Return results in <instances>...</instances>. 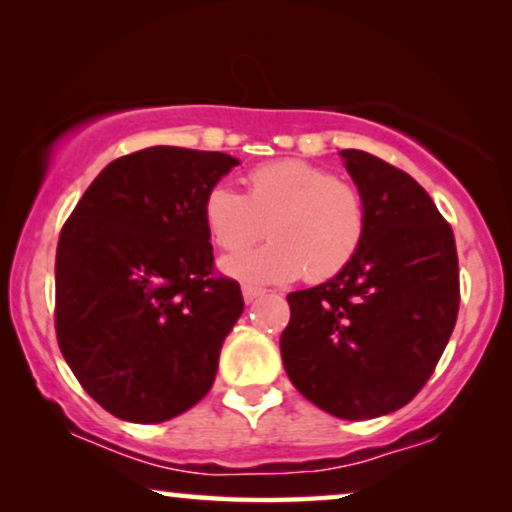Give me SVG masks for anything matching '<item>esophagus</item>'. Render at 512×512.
<instances>
[{
  "mask_svg": "<svg viewBox=\"0 0 512 512\" xmlns=\"http://www.w3.org/2000/svg\"><path fill=\"white\" fill-rule=\"evenodd\" d=\"M263 289H258V286H251V284H244L242 286V296H244V303H254L258 296H263Z\"/></svg>",
  "mask_w": 512,
  "mask_h": 512,
  "instance_id": "obj_1",
  "label": "esophagus"
}]
</instances>
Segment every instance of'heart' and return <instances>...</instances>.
Wrapping results in <instances>:
<instances>
[{
    "label": "heart",
    "instance_id": "1",
    "mask_svg": "<svg viewBox=\"0 0 512 512\" xmlns=\"http://www.w3.org/2000/svg\"><path fill=\"white\" fill-rule=\"evenodd\" d=\"M202 219L216 247L230 254L268 230L272 242L223 263L230 275L258 284L340 275L361 251L368 228L359 188L300 158L256 165L244 179V195L226 184L212 186Z\"/></svg>",
    "mask_w": 512,
    "mask_h": 512
}]
</instances>
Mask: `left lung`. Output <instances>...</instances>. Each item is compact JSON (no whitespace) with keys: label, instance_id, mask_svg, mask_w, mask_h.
Here are the masks:
<instances>
[{"label":"left lung","instance_id":"left-lung-1","mask_svg":"<svg viewBox=\"0 0 512 512\" xmlns=\"http://www.w3.org/2000/svg\"><path fill=\"white\" fill-rule=\"evenodd\" d=\"M368 212L363 247L340 275L286 296L279 338L286 375L307 401L342 419L389 415L436 370L459 314L450 223L410 174L345 149Z\"/></svg>","mask_w":512,"mask_h":512}]
</instances>
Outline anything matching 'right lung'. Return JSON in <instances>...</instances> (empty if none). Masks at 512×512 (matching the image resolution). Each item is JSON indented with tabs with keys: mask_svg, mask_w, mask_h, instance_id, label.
I'll return each instance as SVG.
<instances>
[{
	"mask_svg": "<svg viewBox=\"0 0 512 512\" xmlns=\"http://www.w3.org/2000/svg\"><path fill=\"white\" fill-rule=\"evenodd\" d=\"M237 160L151 146L116 158L62 226L55 333L76 380L135 424L186 412L212 387L244 310L214 268L202 200Z\"/></svg>",
	"mask_w": 512,
	"mask_h": 512,
	"instance_id": "obj_1",
	"label": "right lung"
}]
</instances>
